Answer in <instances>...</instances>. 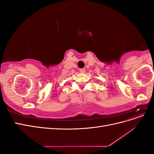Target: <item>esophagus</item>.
Wrapping results in <instances>:
<instances>
[{
    "instance_id": "34e87169",
    "label": "esophagus",
    "mask_w": 154,
    "mask_h": 154,
    "mask_svg": "<svg viewBox=\"0 0 154 154\" xmlns=\"http://www.w3.org/2000/svg\"><path fill=\"white\" fill-rule=\"evenodd\" d=\"M80 72H82V73H84V72H85V69H84V68L80 69Z\"/></svg>"
}]
</instances>
